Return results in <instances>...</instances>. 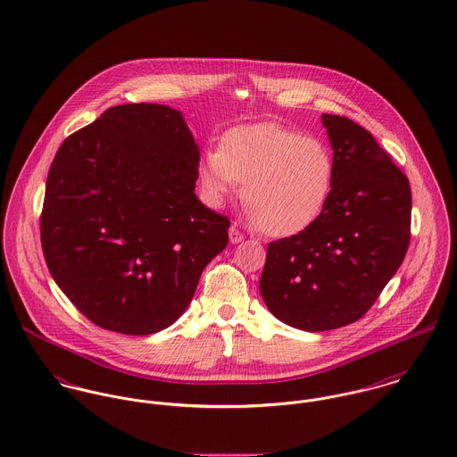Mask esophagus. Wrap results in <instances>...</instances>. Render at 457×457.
I'll return each instance as SVG.
<instances>
[{
  "label": "esophagus",
  "instance_id": "esophagus-1",
  "mask_svg": "<svg viewBox=\"0 0 457 457\" xmlns=\"http://www.w3.org/2000/svg\"><path fill=\"white\" fill-rule=\"evenodd\" d=\"M228 237H230V243L232 245H237V243H241L243 239H245V236H243V232L239 230V227L234 223L232 227H230V230H228Z\"/></svg>",
  "mask_w": 457,
  "mask_h": 457
}]
</instances>
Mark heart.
<instances>
[{"mask_svg":"<svg viewBox=\"0 0 457 457\" xmlns=\"http://www.w3.org/2000/svg\"><path fill=\"white\" fill-rule=\"evenodd\" d=\"M335 179L332 150L318 137L274 124L239 125L208 150L199 181L218 206L245 183L243 201L256 228L270 237L295 236L327 208Z\"/></svg>","mask_w":457,"mask_h":457,"instance_id":"1","label":"heart"}]
</instances>
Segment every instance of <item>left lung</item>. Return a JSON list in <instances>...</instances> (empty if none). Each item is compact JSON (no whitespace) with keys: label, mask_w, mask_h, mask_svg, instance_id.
<instances>
[{"label":"left lung","mask_w":457,"mask_h":457,"mask_svg":"<svg viewBox=\"0 0 457 457\" xmlns=\"http://www.w3.org/2000/svg\"><path fill=\"white\" fill-rule=\"evenodd\" d=\"M321 119L335 159L330 201L311 227L267 246L260 278L270 312L307 332L363 318L411 245L409 178L365 127Z\"/></svg>","instance_id":"left-lung-1"}]
</instances>
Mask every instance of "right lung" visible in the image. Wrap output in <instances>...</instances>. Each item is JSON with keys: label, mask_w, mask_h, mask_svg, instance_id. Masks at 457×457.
Wrapping results in <instances>:
<instances>
[{"label": "right lung", "mask_w": 457, "mask_h": 457, "mask_svg": "<svg viewBox=\"0 0 457 457\" xmlns=\"http://www.w3.org/2000/svg\"><path fill=\"white\" fill-rule=\"evenodd\" d=\"M199 148L179 112L122 104L68 136L46 176V267L94 325L148 335L188 307L230 220L195 195Z\"/></svg>", "instance_id": "right-lung-1"}]
</instances>
